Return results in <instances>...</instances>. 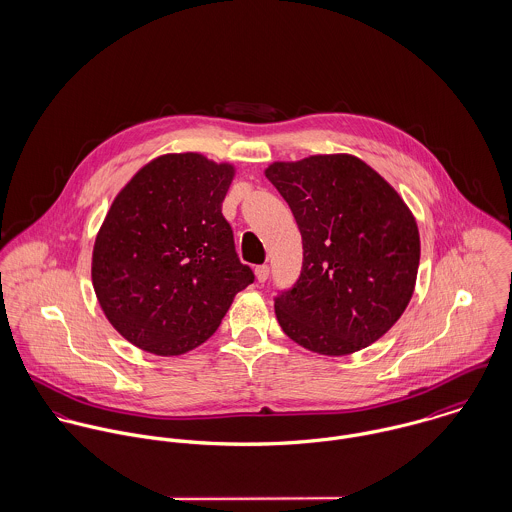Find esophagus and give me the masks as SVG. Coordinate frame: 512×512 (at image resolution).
Returning a JSON list of instances; mask_svg holds the SVG:
<instances>
[{"instance_id": "esophagus-1", "label": "esophagus", "mask_w": 512, "mask_h": 512, "mask_svg": "<svg viewBox=\"0 0 512 512\" xmlns=\"http://www.w3.org/2000/svg\"><path fill=\"white\" fill-rule=\"evenodd\" d=\"M256 280L260 282V284H264L266 280H268V276H270V268L266 266V264H262V266H256Z\"/></svg>"}]
</instances>
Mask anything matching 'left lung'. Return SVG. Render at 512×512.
Listing matches in <instances>:
<instances>
[{"label":"left lung","instance_id":"obj_1","mask_svg":"<svg viewBox=\"0 0 512 512\" xmlns=\"http://www.w3.org/2000/svg\"><path fill=\"white\" fill-rule=\"evenodd\" d=\"M266 177L290 205L303 242L301 274L274 301L280 327L303 349L329 357L372 345L414 293V215L355 155L276 161Z\"/></svg>","mask_w":512,"mask_h":512}]
</instances>
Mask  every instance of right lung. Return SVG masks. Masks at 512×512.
<instances>
[{"label": "right lung", "instance_id": "right-lung-1", "mask_svg": "<svg viewBox=\"0 0 512 512\" xmlns=\"http://www.w3.org/2000/svg\"><path fill=\"white\" fill-rule=\"evenodd\" d=\"M234 167L201 153L144 165L114 199L92 250V286L132 345L177 357L205 343L254 282L238 260L222 201Z\"/></svg>", "mask_w": 512, "mask_h": 512}]
</instances>
